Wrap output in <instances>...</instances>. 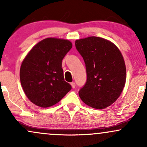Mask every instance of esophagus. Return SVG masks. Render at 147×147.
Listing matches in <instances>:
<instances>
[{
    "instance_id": "1",
    "label": "esophagus",
    "mask_w": 147,
    "mask_h": 147,
    "mask_svg": "<svg viewBox=\"0 0 147 147\" xmlns=\"http://www.w3.org/2000/svg\"><path fill=\"white\" fill-rule=\"evenodd\" d=\"M70 84H71V86H72V88H75V86H76V84H75V82H72V83Z\"/></svg>"
}]
</instances>
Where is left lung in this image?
Listing matches in <instances>:
<instances>
[{
    "label": "left lung",
    "instance_id": "8db88e82",
    "mask_svg": "<svg viewBox=\"0 0 147 147\" xmlns=\"http://www.w3.org/2000/svg\"><path fill=\"white\" fill-rule=\"evenodd\" d=\"M75 47L86 68V82L79 91L81 99L94 109L111 106L119 97L126 83L122 53L112 42L97 36L76 40Z\"/></svg>",
    "mask_w": 147,
    "mask_h": 147
}]
</instances>
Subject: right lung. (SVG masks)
Masks as SVG:
<instances>
[{
    "mask_svg": "<svg viewBox=\"0 0 147 147\" xmlns=\"http://www.w3.org/2000/svg\"><path fill=\"white\" fill-rule=\"evenodd\" d=\"M72 47L68 40L47 38L35 45L23 61L21 84L35 105L42 108L55 105L71 90L70 84L64 80L61 65Z\"/></svg>",
    "mask_w": 147,
    "mask_h": 147,
    "instance_id": "obj_1",
    "label": "right lung"
}]
</instances>
